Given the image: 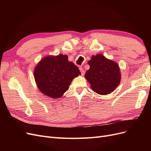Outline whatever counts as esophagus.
Wrapping results in <instances>:
<instances>
[{"instance_id":"1","label":"esophagus","mask_w":151,"mask_h":151,"mask_svg":"<svg viewBox=\"0 0 151 151\" xmlns=\"http://www.w3.org/2000/svg\"><path fill=\"white\" fill-rule=\"evenodd\" d=\"M79 70H80V71H81V72L82 75H84V74H85V70H84V68H83V67H80V68H79Z\"/></svg>"}]
</instances>
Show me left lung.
<instances>
[{
    "label": "left lung",
    "instance_id": "8db88e82",
    "mask_svg": "<svg viewBox=\"0 0 151 151\" xmlns=\"http://www.w3.org/2000/svg\"><path fill=\"white\" fill-rule=\"evenodd\" d=\"M88 64L90 68L84 76L94 92L105 95L115 89L121 79L120 68L116 62L98 54L91 57Z\"/></svg>",
    "mask_w": 151,
    "mask_h": 151
}]
</instances>
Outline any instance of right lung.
<instances>
[{"instance_id":"add662e5","label":"right lung","mask_w":151,"mask_h":151,"mask_svg":"<svg viewBox=\"0 0 151 151\" xmlns=\"http://www.w3.org/2000/svg\"><path fill=\"white\" fill-rule=\"evenodd\" d=\"M79 74V68L68 62V57L62 54L43 58L34 72L35 79L41 92L52 98L62 97L73 79Z\"/></svg>"}]
</instances>
